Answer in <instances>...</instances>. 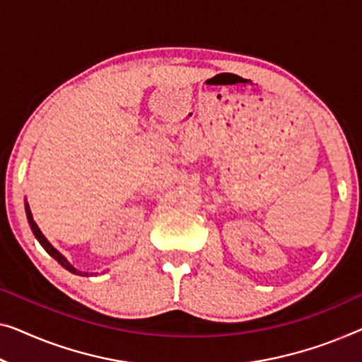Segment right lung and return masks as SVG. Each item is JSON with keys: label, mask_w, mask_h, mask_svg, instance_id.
<instances>
[{"label": "right lung", "mask_w": 362, "mask_h": 362, "mask_svg": "<svg viewBox=\"0 0 362 362\" xmlns=\"http://www.w3.org/2000/svg\"><path fill=\"white\" fill-rule=\"evenodd\" d=\"M24 206H25V216H27V221H29V226H30V229H32V233H34V235H35V239L40 242V245L43 247V249L47 250V253L48 255H52L53 258H55V260L60 263V265L64 268V269H68L69 273H74V274H79V276H90V274H97V273H88V272H81V269H78V268H74L71 263H69L68 260H66V257L64 255H62L60 252H58L55 247H53L50 242L47 240V237L42 234V230L39 229V226L35 224V221H34V218H32V213H30V206H29V203H27V199L24 202Z\"/></svg>", "instance_id": "obj_1"}]
</instances>
